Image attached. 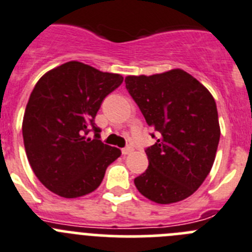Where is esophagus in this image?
<instances>
[{
    "mask_svg": "<svg viewBox=\"0 0 252 252\" xmlns=\"http://www.w3.org/2000/svg\"><path fill=\"white\" fill-rule=\"evenodd\" d=\"M131 152H133V148H131V147H126V148H123V149H122V154H123V155L130 154Z\"/></svg>",
    "mask_w": 252,
    "mask_h": 252,
    "instance_id": "obj_1",
    "label": "esophagus"
}]
</instances>
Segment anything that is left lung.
Returning a JSON list of instances; mask_svg holds the SVG:
<instances>
[{"instance_id":"8db88e82","label":"left lung","mask_w":252,"mask_h":252,"mask_svg":"<svg viewBox=\"0 0 252 252\" xmlns=\"http://www.w3.org/2000/svg\"><path fill=\"white\" fill-rule=\"evenodd\" d=\"M126 87L148 126L159 133L157 143L145 150L149 166L134 184L157 204L184 200L203 184L215 160L220 139L215 99L179 68L128 76Z\"/></svg>"}]
</instances>
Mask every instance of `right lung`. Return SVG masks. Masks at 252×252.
Wrapping results in <instances>:
<instances>
[{"instance_id": "obj_1", "label": "right lung", "mask_w": 252, "mask_h": 252, "mask_svg": "<svg viewBox=\"0 0 252 252\" xmlns=\"http://www.w3.org/2000/svg\"><path fill=\"white\" fill-rule=\"evenodd\" d=\"M123 77L77 61L61 64L39 78L23 115L22 134L30 165L39 182L67 199L94 191L108 165L121 157L103 144L94 123L103 99ZM91 130L94 139L87 138Z\"/></svg>"}]
</instances>
